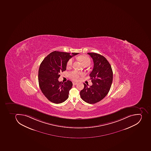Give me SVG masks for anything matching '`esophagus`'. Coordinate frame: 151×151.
Listing matches in <instances>:
<instances>
[{"label":"esophagus","mask_w":151,"mask_h":151,"mask_svg":"<svg viewBox=\"0 0 151 151\" xmlns=\"http://www.w3.org/2000/svg\"><path fill=\"white\" fill-rule=\"evenodd\" d=\"M73 84L74 85H76L77 84V82H73Z\"/></svg>","instance_id":"esophagus-1"}]
</instances>
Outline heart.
I'll use <instances>...</instances> for the list:
<instances>
[{"label": "heart", "mask_w": 151, "mask_h": 151, "mask_svg": "<svg viewBox=\"0 0 151 151\" xmlns=\"http://www.w3.org/2000/svg\"><path fill=\"white\" fill-rule=\"evenodd\" d=\"M78 59L82 63V64H83L84 66H87V65L88 66L91 64L90 58L86 55H81L80 57H79ZM73 62H74V60L73 58L69 59L67 62V64H66L67 68L71 67L73 64ZM68 75L70 78L73 80H75V81H76L80 78V76L83 75V73L79 72V71H76V70H74V71H71L69 73Z\"/></svg>", "instance_id": "1"}]
</instances>
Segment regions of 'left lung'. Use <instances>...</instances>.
<instances>
[{"instance_id": "1", "label": "left lung", "mask_w": 151, "mask_h": 151, "mask_svg": "<svg viewBox=\"0 0 151 151\" xmlns=\"http://www.w3.org/2000/svg\"><path fill=\"white\" fill-rule=\"evenodd\" d=\"M93 60V68L90 76L91 86L83 83L84 88L80 91V96L85 102L93 104L106 97L113 82V73L109 62L100 54L88 53Z\"/></svg>"}]
</instances>
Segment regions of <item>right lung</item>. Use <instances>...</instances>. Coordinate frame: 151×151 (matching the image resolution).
<instances>
[{"mask_svg":"<svg viewBox=\"0 0 151 151\" xmlns=\"http://www.w3.org/2000/svg\"><path fill=\"white\" fill-rule=\"evenodd\" d=\"M78 53L55 51L50 53L41 63L38 70V83L42 93L50 102L60 104L68 98L72 82L58 81L60 73L66 70L69 59Z\"/></svg>","mask_w":151,"mask_h":151,"instance_id":"1","label":"right lung"}]
</instances>
